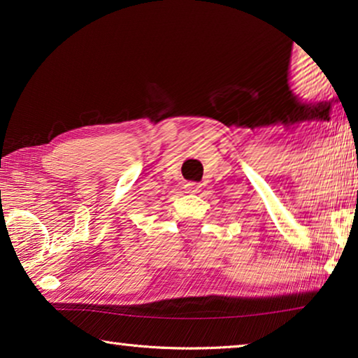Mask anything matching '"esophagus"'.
Listing matches in <instances>:
<instances>
[{"mask_svg": "<svg viewBox=\"0 0 358 358\" xmlns=\"http://www.w3.org/2000/svg\"><path fill=\"white\" fill-rule=\"evenodd\" d=\"M185 188H186V192H189V194H196V192H199L201 185L194 183V181H189V183L185 185Z\"/></svg>", "mask_w": 358, "mask_h": 358, "instance_id": "obj_1", "label": "esophagus"}]
</instances>
